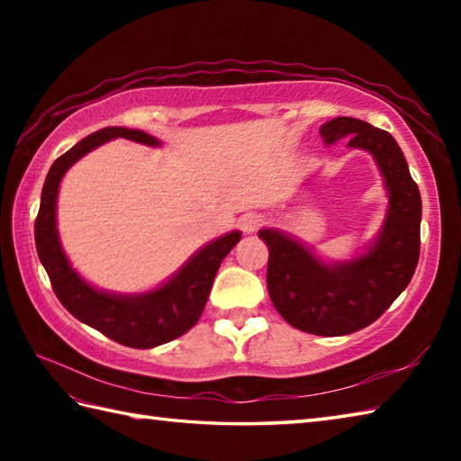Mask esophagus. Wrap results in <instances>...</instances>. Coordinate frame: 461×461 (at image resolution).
Wrapping results in <instances>:
<instances>
[{
    "instance_id": "1",
    "label": "esophagus",
    "mask_w": 461,
    "mask_h": 461,
    "mask_svg": "<svg viewBox=\"0 0 461 461\" xmlns=\"http://www.w3.org/2000/svg\"><path fill=\"white\" fill-rule=\"evenodd\" d=\"M261 215L258 213H246L240 218V228L243 233H256L261 228Z\"/></svg>"
}]
</instances>
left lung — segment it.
I'll return each instance as SVG.
<instances>
[{"label":"left lung","mask_w":461,"mask_h":461,"mask_svg":"<svg viewBox=\"0 0 461 461\" xmlns=\"http://www.w3.org/2000/svg\"><path fill=\"white\" fill-rule=\"evenodd\" d=\"M321 136L327 144L348 139V149L375 158L388 194L378 236L358 256L330 263L287 231L263 228L259 238L269 248L267 289L279 315L311 335L339 337L368 327L408 287L420 258L422 198L393 134L337 116Z\"/></svg>","instance_id":"left-lung-1"}]
</instances>
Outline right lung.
I'll return each instance as SVG.
<instances>
[{
	"mask_svg": "<svg viewBox=\"0 0 461 461\" xmlns=\"http://www.w3.org/2000/svg\"><path fill=\"white\" fill-rule=\"evenodd\" d=\"M126 139L146 146H162L158 139L144 131L106 126L77 142L71 150L53 162L49 170L41 205L35 220V246L39 261L43 263L57 299L63 307L103 335L132 348H154L164 342L182 337L198 322L215 273L223 258L241 240V231H230L225 236L200 248L184 266L166 279L162 285L144 293H111L85 281L71 261L65 256L57 231V195L63 176L85 154L99 149L101 144Z\"/></svg>",
	"mask_w": 461,
	"mask_h": 461,
	"instance_id": "right-lung-1",
	"label": "right lung"
}]
</instances>
